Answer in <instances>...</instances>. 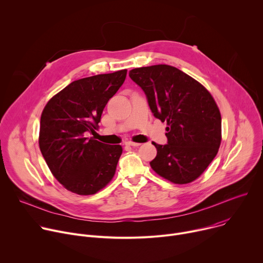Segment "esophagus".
Returning <instances> with one entry per match:
<instances>
[{
    "mask_svg": "<svg viewBox=\"0 0 263 263\" xmlns=\"http://www.w3.org/2000/svg\"><path fill=\"white\" fill-rule=\"evenodd\" d=\"M126 145H129V146H138V145H140V143H138V142H133V141H128V142H126Z\"/></svg>",
    "mask_w": 263,
    "mask_h": 263,
    "instance_id": "obj_1",
    "label": "esophagus"
}]
</instances>
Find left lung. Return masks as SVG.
Wrapping results in <instances>:
<instances>
[{
  "label": "left lung",
  "mask_w": 263,
  "mask_h": 263,
  "mask_svg": "<svg viewBox=\"0 0 263 263\" xmlns=\"http://www.w3.org/2000/svg\"><path fill=\"white\" fill-rule=\"evenodd\" d=\"M129 76L143 90L154 117L168 126L167 143L152 142L157 156L151 167L173 183L193 182L214 159L221 140V118L212 96L167 64L133 68Z\"/></svg>",
  "instance_id": "left-lung-1"
}]
</instances>
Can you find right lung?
Wrapping results in <instances>:
<instances>
[{
	"label": "right lung",
	"instance_id": "1",
	"mask_svg": "<svg viewBox=\"0 0 263 263\" xmlns=\"http://www.w3.org/2000/svg\"><path fill=\"white\" fill-rule=\"evenodd\" d=\"M127 69L79 79L46 105L40 130L41 152L54 177L71 193H98L114 178L123 148L86 133L99 129L109 99L123 85Z\"/></svg>",
	"mask_w": 263,
	"mask_h": 263
}]
</instances>
